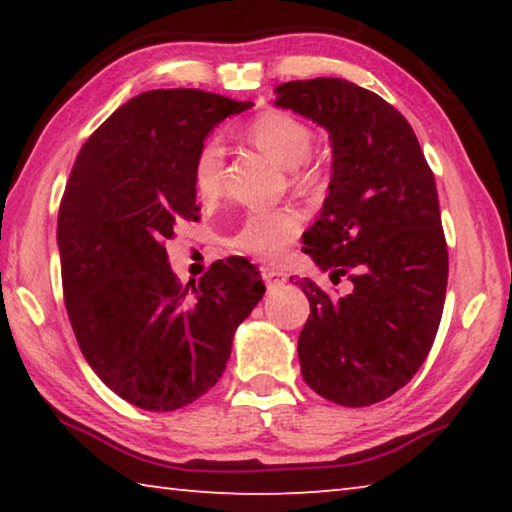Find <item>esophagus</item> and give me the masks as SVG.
Here are the masks:
<instances>
[{
  "instance_id": "obj_1",
  "label": "esophagus",
  "mask_w": 512,
  "mask_h": 512,
  "mask_svg": "<svg viewBox=\"0 0 512 512\" xmlns=\"http://www.w3.org/2000/svg\"><path fill=\"white\" fill-rule=\"evenodd\" d=\"M262 277H264L268 289L280 287V284L284 282V275L280 271H275V268H262Z\"/></svg>"
}]
</instances>
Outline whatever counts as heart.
<instances>
[{"instance_id": "1", "label": "heart", "mask_w": 512, "mask_h": 512, "mask_svg": "<svg viewBox=\"0 0 512 512\" xmlns=\"http://www.w3.org/2000/svg\"><path fill=\"white\" fill-rule=\"evenodd\" d=\"M246 135L268 158H273L280 167L289 169L293 183L307 185L314 180V169L305 162L311 153V146H314V133H311L305 121L287 115V112L271 110L250 121ZM223 171L225 146L219 137H207L198 146L192 164V178L198 196L205 198V201L219 196L223 187ZM300 225L302 219L293 207L250 212L228 237V248L241 255L273 262V259L282 257L287 246L296 239Z\"/></svg>"}]
</instances>
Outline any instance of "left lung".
<instances>
[{
    "label": "left lung",
    "instance_id": "left-lung-1",
    "mask_svg": "<svg viewBox=\"0 0 512 512\" xmlns=\"http://www.w3.org/2000/svg\"><path fill=\"white\" fill-rule=\"evenodd\" d=\"M275 94L332 140L329 194L302 250L334 284L352 282L343 298L298 282L311 309L298 339L302 377L334 404H377L420 370L443 318L449 259L436 180L411 124L379 94L329 76Z\"/></svg>",
    "mask_w": 512,
    "mask_h": 512
}]
</instances>
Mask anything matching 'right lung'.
<instances>
[{"mask_svg": "<svg viewBox=\"0 0 512 512\" xmlns=\"http://www.w3.org/2000/svg\"><path fill=\"white\" fill-rule=\"evenodd\" d=\"M253 106L203 90H151L81 146L58 210L69 323L85 361L121 400L176 411L221 379L232 336L264 296L244 257L183 287L167 244L201 221L192 164L225 117Z\"/></svg>", "mask_w": 512, "mask_h": 512, "instance_id": "right-lung-1", "label": "right lung"}]
</instances>
